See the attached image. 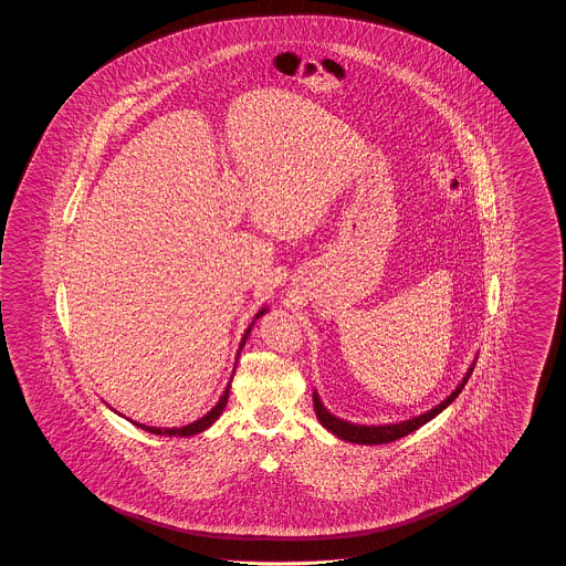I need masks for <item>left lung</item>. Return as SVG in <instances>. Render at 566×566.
<instances>
[{"label": "left lung", "mask_w": 566, "mask_h": 566, "mask_svg": "<svg viewBox=\"0 0 566 566\" xmlns=\"http://www.w3.org/2000/svg\"><path fill=\"white\" fill-rule=\"evenodd\" d=\"M473 367L475 365H471V369L467 371V376L464 379L458 384L457 390L446 399V401H441V403L437 405V407H432L431 411H427V413H420L418 418H411V420H405V422H399V424H384V427H360V424H352V422H346V420H339V418H335L333 413H328L326 409H324L323 401L318 399V395L314 392V409H316V416H318V420H321V424H323L326 431L333 432V434H337L339 439H344V441H352V443H363V446H379V443H390V441H397V439H401L405 434H409V432L418 431L420 427H424L429 420H432L437 413H441L448 405L452 403L454 399H457L458 395L462 392V388H464V384H467V379L471 377L473 374Z\"/></svg>", "instance_id": "left-lung-1"}]
</instances>
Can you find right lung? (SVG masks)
Instances as JSON below:
<instances>
[{"label": "right lung", "instance_id": "add662e5", "mask_svg": "<svg viewBox=\"0 0 566 566\" xmlns=\"http://www.w3.org/2000/svg\"><path fill=\"white\" fill-rule=\"evenodd\" d=\"M263 314H265V310H261V312L256 314V318H261ZM252 324L248 326V331H245V335H243L242 346L245 344V339H248V333H250ZM229 386H231V384H229ZM229 386H227L224 395L220 397V401L216 403L212 411H208L203 418H199V420L190 422L187 427H180V429H155V427H144V424H137V427H139V429H144V431L155 432V434H167V437H174V434H176V437H190V434H197V432L206 431L208 427H212V424H214L216 420H218V416L222 413V409H224V405H227V399H229Z\"/></svg>", "mask_w": 566, "mask_h": 566}]
</instances>
